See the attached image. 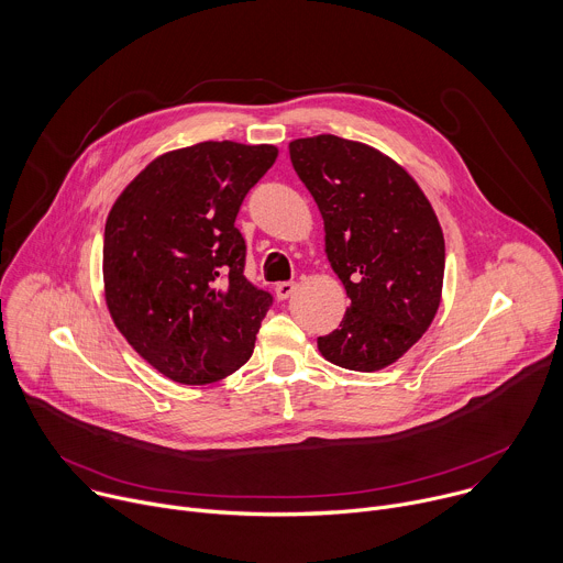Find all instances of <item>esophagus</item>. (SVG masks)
<instances>
[{"mask_svg":"<svg viewBox=\"0 0 563 563\" xmlns=\"http://www.w3.org/2000/svg\"><path fill=\"white\" fill-rule=\"evenodd\" d=\"M294 291H296V283H289V280H287V283H278V285H276V298H278V300H287Z\"/></svg>","mask_w":563,"mask_h":563,"instance_id":"obj_1","label":"esophagus"}]
</instances>
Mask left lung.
<instances>
[{"label": "left lung", "mask_w": 563, "mask_h": 563, "mask_svg": "<svg viewBox=\"0 0 563 563\" xmlns=\"http://www.w3.org/2000/svg\"><path fill=\"white\" fill-rule=\"evenodd\" d=\"M291 165L325 222V254L350 309L318 336L330 363L376 372L404 356L441 305L445 243L439 218L391 157L363 142L313 135L289 142Z\"/></svg>", "instance_id": "1"}]
</instances>
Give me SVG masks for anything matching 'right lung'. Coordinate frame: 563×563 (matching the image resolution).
<instances>
[{
	"mask_svg": "<svg viewBox=\"0 0 563 563\" xmlns=\"http://www.w3.org/2000/svg\"><path fill=\"white\" fill-rule=\"evenodd\" d=\"M274 144L200 142L155 157L104 227V298L129 345L185 385L243 367L272 294L245 278L235 216L276 163Z\"/></svg>",
	"mask_w": 563,
	"mask_h": 563,
	"instance_id": "1",
	"label": "right lung"
}]
</instances>
